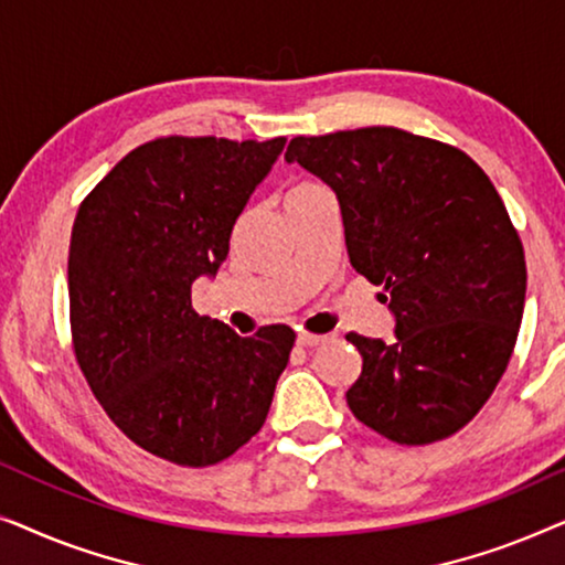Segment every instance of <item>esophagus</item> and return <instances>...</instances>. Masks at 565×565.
Listing matches in <instances>:
<instances>
[{
    "instance_id": "1",
    "label": "esophagus",
    "mask_w": 565,
    "mask_h": 565,
    "mask_svg": "<svg viewBox=\"0 0 565 565\" xmlns=\"http://www.w3.org/2000/svg\"><path fill=\"white\" fill-rule=\"evenodd\" d=\"M327 339H329V337H319V334H306V331H300L296 342H298L300 347H319V344L327 342Z\"/></svg>"
}]
</instances>
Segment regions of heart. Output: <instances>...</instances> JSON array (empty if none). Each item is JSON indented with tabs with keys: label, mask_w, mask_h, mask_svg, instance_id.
I'll list each match as a JSON object with an SVG mask.
<instances>
[{
	"label": "heart",
	"mask_w": 565,
	"mask_h": 565,
	"mask_svg": "<svg viewBox=\"0 0 565 565\" xmlns=\"http://www.w3.org/2000/svg\"><path fill=\"white\" fill-rule=\"evenodd\" d=\"M319 190V184H298V188H292L288 192V198H296V195H306V192H313Z\"/></svg>",
	"instance_id": "heart-1"
}]
</instances>
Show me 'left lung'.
<instances>
[{"mask_svg":"<svg viewBox=\"0 0 565 565\" xmlns=\"http://www.w3.org/2000/svg\"><path fill=\"white\" fill-rule=\"evenodd\" d=\"M285 161L334 190L350 265L396 319L393 342L347 334L362 354L352 414L398 445L455 435L504 375L527 292L497 188L455 146L385 126L298 136Z\"/></svg>","mask_w":565,"mask_h":565,"instance_id":"8db88e82","label":"left lung"}]
</instances>
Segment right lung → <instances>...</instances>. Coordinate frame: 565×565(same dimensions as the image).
Segmentation results:
<instances>
[{
    "label": "right lung",
    "mask_w": 565,
    "mask_h": 565,
    "mask_svg": "<svg viewBox=\"0 0 565 565\" xmlns=\"http://www.w3.org/2000/svg\"><path fill=\"white\" fill-rule=\"evenodd\" d=\"M285 149L169 136L138 146L84 198L68 246L74 352L122 435L177 466H213L262 429L296 334L238 337L198 316L192 282Z\"/></svg>",
    "instance_id": "1"
}]
</instances>
